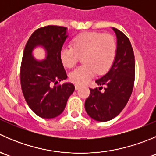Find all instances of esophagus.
Instances as JSON below:
<instances>
[{"label": "esophagus", "instance_id": "obj_1", "mask_svg": "<svg viewBox=\"0 0 156 156\" xmlns=\"http://www.w3.org/2000/svg\"><path fill=\"white\" fill-rule=\"evenodd\" d=\"M75 90H78L81 87V86H80L79 84H75Z\"/></svg>", "mask_w": 156, "mask_h": 156}]
</instances>
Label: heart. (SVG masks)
Segmentation results:
<instances>
[{
	"label": "heart",
	"instance_id": "1",
	"mask_svg": "<svg viewBox=\"0 0 156 156\" xmlns=\"http://www.w3.org/2000/svg\"><path fill=\"white\" fill-rule=\"evenodd\" d=\"M72 47L61 49L60 58L62 64L72 68L83 56L84 65L78 67L69 74V78L77 84L87 83L96 73L103 74L111 68L115 58L117 45L110 34L84 32L73 39Z\"/></svg>",
	"mask_w": 156,
	"mask_h": 156
}]
</instances>
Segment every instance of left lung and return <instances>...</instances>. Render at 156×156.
<instances>
[{
  "mask_svg": "<svg viewBox=\"0 0 156 156\" xmlns=\"http://www.w3.org/2000/svg\"><path fill=\"white\" fill-rule=\"evenodd\" d=\"M117 38V50L114 62L105 75L96 80L98 85H106L104 91L90 89V94L84 106L87 115L97 122H108L123 110L130 99L135 77L133 48L127 36L112 28Z\"/></svg>",
  "mask_w": 156,
  "mask_h": 156,
  "instance_id": "8db88e82",
  "label": "left lung"
}]
</instances>
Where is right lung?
Wrapping results in <instances>:
<instances>
[{"mask_svg": "<svg viewBox=\"0 0 156 156\" xmlns=\"http://www.w3.org/2000/svg\"><path fill=\"white\" fill-rule=\"evenodd\" d=\"M68 37L67 28L48 26L34 31L25 47L20 70L22 90L30 108L43 119L59 115L75 90L70 82L53 86L67 78L60 51ZM37 47L45 51L42 61L36 60L33 55Z\"/></svg>", "mask_w": 156, "mask_h": 156, "instance_id": "right-lung-1", "label": "right lung"}]
</instances>
